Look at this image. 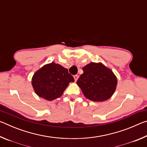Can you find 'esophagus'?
<instances>
[{
  "label": "esophagus",
  "mask_w": 147,
  "mask_h": 147,
  "mask_svg": "<svg viewBox=\"0 0 147 147\" xmlns=\"http://www.w3.org/2000/svg\"><path fill=\"white\" fill-rule=\"evenodd\" d=\"M74 80L76 81L77 80L78 78V75H74Z\"/></svg>",
  "instance_id": "obj_1"
}]
</instances>
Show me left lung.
Segmentation results:
<instances>
[{
	"instance_id": "left-lung-1",
	"label": "left lung",
	"mask_w": 147,
	"mask_h": 147,
	"mask_svg": "<svg viewBox=\"0 0 147 147\" xmlns=\"http://www.w3.org/2000/svg\"><path fill=\"white\" fill-rule=\"evenodd\" d=\"M76 83L87 98L102 102L112 96L117 80L110 69L101 63H90L84 67Z\"/></svg>"
}]
</instances>
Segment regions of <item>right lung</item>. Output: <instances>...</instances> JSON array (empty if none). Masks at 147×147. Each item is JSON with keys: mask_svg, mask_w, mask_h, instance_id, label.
Segmentation results:
<instances>
[{"mask_svg": "<svg viewBox=\"0 0 147 147\" xmlns=\"http://www.w3.org/2000/svg\"><path fill=\"white\" fill-rule=\"evenodd\" d=\"M74 81L67 69L61 65L51 63L36 72L32 78V86L36 94L48 100L59 97L69 84Z\"/></svg>", "mask_w": 147, "mask_h": 147, "instance_id": "add662e5", "label": "right lung"}]
</instances>
